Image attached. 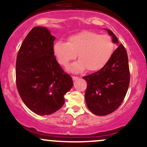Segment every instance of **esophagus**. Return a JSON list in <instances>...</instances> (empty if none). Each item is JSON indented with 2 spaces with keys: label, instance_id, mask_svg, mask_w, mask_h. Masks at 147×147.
<instances>
[{
  "label": "esophagus",
  "instance_id": "obj_1",
  "mask_svg": "<svg viewBox=\"0 0 147 147\" xmlns=\"http://www.w3.org/2000/svg\"><path fill=\"white\" fill-rule=\"evenodd\" d=\"M72 80L73 81H75V80H77L79 79V78H78V77H76V76H72Z\"/></svg>",
  "mask_w": 147,
  "mask_h": 147
}]
</instances>
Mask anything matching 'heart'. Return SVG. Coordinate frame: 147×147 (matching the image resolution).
I'll return each instance as SVG.
<instances>
[{
  "label": "heart",
  "mask_w": 147,
  "mask_h": 147,
  "mask_svg": "<svg viewBox=\"0 0 147 147\" xmlns=\"http://www.w3.org/2000/svg\"><path fill=\"white\" fill-rule=\"evenodd\" d=\"M115 45L112 38L91 31H82L68 38L67 42H56L53 45V54L57 62L67 66L69 61L79 60L68 67V70L78 73L87 68L97 71L107 64L113 55Z\"/></svg>",
  "instance_id": "heart-1"
}]
</instances>
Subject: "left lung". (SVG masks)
<instances>
[{
  "mask_svg": "<svg viewBox=\"0 0 147 147\" xmlns=\"http://www.w3.org/2000/svg\"><path fill=\"white\" fill-rule=\"evenodd\" d=\"M118 46L107 64L97 72L83 77L87 83L84 99L93 114L104 116L115 112L124 100L129 84L128 57L122 44L109 29H105Z\"/></svg>",
  "mask_w": 147,
  "mask_h": 147,
  "instance_id": "left-lung-1",
  "label": "left lung"
}]
</instances>
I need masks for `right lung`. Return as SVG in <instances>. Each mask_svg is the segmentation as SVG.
<instances>
[{
  "label": "right lung",
  "mask_w": 147,
  "mask_h": 147,
  "mask_svg": "<svg viewBox=\"0 0 147 147\" xmlns=\"http://www.w3.org/2000/svg\"><path fill=\"white\" fill-rule=\"evenodd\" d=\"M55 38L47 28H32L23 40L16 60V85L25 105L34 113L48 115L65 103L73 85L53 54Z\"/></svg>",
  "instance_id": "add662e5"
}]
</instances>
